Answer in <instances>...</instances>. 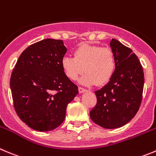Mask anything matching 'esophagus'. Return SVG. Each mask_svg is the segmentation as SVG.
I'll return each mask as SVG.
<instances>
[{"label":"esophagus","mask_w":156,"mask_h":156,"mask_svg":"<svg viewBox=\"0 0 156 156\" xmlns=\"http://www.w3.org/2000/svg\"><path fill=\"white\" fill-rule=\"evenodd\" d=\"M78 91H79L80 94H82V93H84V92L87 91V90H86V89H84V88H83V87H78Z\"/></svg>","instance_id":"obj_1"}]
</instances>
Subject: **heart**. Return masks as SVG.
<instances>
[{
    "instance_id": "obj_1",
    "label": "heart",
    "mask_w": 156,
    "mask_h": 156,
    "mask_svg": "<svg viewBox=\"0 0 156 156\" xmlns=\"http://www.w3.org/2000/svg\"><path fill=\"white\" fill-rule=\"evenodd\" d=\"M73 57H65L62 67L66 76L75 81L86 72L79 80L84 85L102 86L107 84L114 73L116 59L113 51L95 45L82 43L73 52Z\"/></svg>"
}]
</instances>
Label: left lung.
Returning a JSON list of instances; mask_svg holds the SVG:
<instances>
[{
    "label": "left lung",
    "mask_w": 156,
    "mask_h": 156,
    "mask_svg": "<svg viewBox=\"0 0 156 156\" xmlns=\"http://www.w3.org/2000/svg\"><path fill=\"white\" fill-rule=\"evenodd\" d=\"M116 69L106 85L95 91L97 104L90 112L96 124L105 129L124 126L134 117L141 104L144 73L138 57L118 40L110 43Z\"/></svg>",
    "instance_id": "8db88e82"
}]
</instances>
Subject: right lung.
Returning <instances> with one entry per match:
<instances>
[{
	"label": "right lung",
	"instance_id": "1",
	"mask_svg": "<svg viewBox=\"0 0 156 156\" xmlns=\"http://www.w3.org/2000/svg\"><path fill=\"white\" fill-rule=\"evenodd\" d=\"M66 46L61 40L45 39L26 49L11 74L15 110L23 123L40 132L62 123L68 104L78 94L62 67Z\"/></svg>",
	"mask_w": 156,
	"mask_h": 156
}]
</instances>
